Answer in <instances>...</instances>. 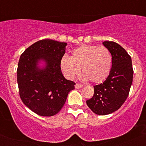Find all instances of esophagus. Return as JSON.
I'll return each instance as SVG.
<instances>
[{
	"mask_svg": "<svg viewBox=\"0 0 146 146\" xmlns=\"http://www.w3.org/2000/svg\"><path fill=\"white\" fill-rule=\"evenodd\" d=\"M83 87V85L82 84H76L75 85V88H77V89H79V88H81Z\"/></svg>",
	"mask_w": 146,
	"mask_h": 146,
	"instance_id": "34e87169",
	"label": "esophagus"
}]
</instances>
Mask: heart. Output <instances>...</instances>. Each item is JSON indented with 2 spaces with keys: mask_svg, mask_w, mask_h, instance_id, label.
<instances>
[{
  "mask_svg": "<svg viewBox=\"0 0 146 146\" xmlns=\"http://www.w3.org/2000/svg\"><path fill=\"white\" fill-rule=\"evenodd\" d=\"M64 75L73 80L82 68L83 79L91 82H103L108 77L112 67L111 53L106 47L95 45H82L72 51L71 57L64 55L60 60Z\"/></svg>",
  "mask_w": 146,
  "mask_h": 146,
  "instance_id": "b5f03b06",
  "label": "heart"
}]
</instances>
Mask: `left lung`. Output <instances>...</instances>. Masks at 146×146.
Instances as JSON below:
<instances>
[{
  "mask_svg": "<svg viewBox=\"0 0 146 146\" xmlns=\"http://www.w3.org/2000/svg\"><path fill=\"white\" fill-rule=\"evenodd\" d=\"M112 56V68L103 83L94 86L93 98L87 106L99 115L113 113L121 106L128 98L133 78L131 57L119 44L113 41L103 42Z\"/></svg>",
  "mask_w": 146,
  "mask_h": 146,
  "instance_id": "1",
  "label": "left lung"
}]
</instances>
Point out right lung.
Wrapping results in <instances>:
<instances>
[{
  "label": "right lung",
  "mask_w": 146,
  "mask_h": 146,
  "mask_svg": "<svg viewBox=\"0 0 146 146\" xmlns=\"http://www.w3.org/2000/svg\"><path fill=\"white\" fill-rule=\"evenodd\" d=\"M66 42L41 40L22 53L18 64L17 82L22 101L37 115H56L66 102L75 83L63 76L60 60L65 53ZM45 62L40 68V61Z\"/></svg>",
  "instance_id": "add662e5"
}]
</instances>
